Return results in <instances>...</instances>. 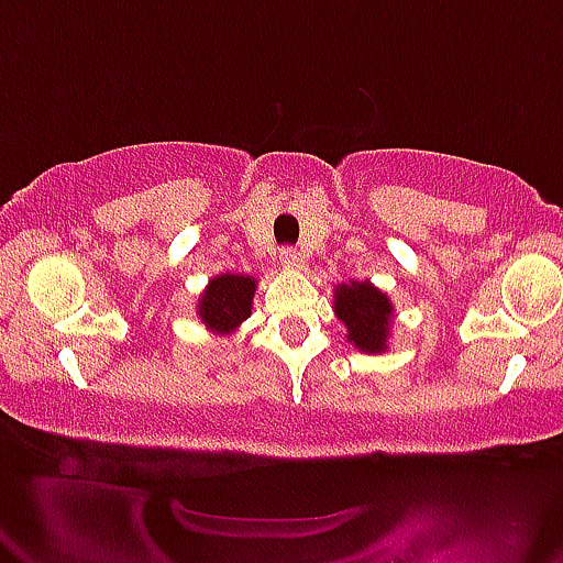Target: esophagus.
I'll return each mask as SVG.
<instances>
[{"label": "esophagus", "instance_id": "1", "mask_svg": "<svg viewBox=\"0 0 563 563\" xmlns=\"http://www.w3.org/2000/svg\"><path fill=\"white\" fill-rule=\"evenodd\" d=\"M279 261H282L284 268H299V266H302V256H299L297 249H282Z\"/></svg>", "mask_w": 563, "mask_h": 563}]
</instances>
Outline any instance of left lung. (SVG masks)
<instances>
[{
	"mask_svg": "<svg viewBox=\"0 0 563 563\" xmlns=\"http://www.w3.org/2000/svg\"><path fill=\"white\" fill-rule=\"evenodd\" d=\"M391 302L372 282L338 284L335 314L349 330V343L364 353L387 351L391 330Z\"/></svg>",
	"mask_w": 563,
	"mask_h": 563,
	"instance_id": "1",
	"label": "left lung"
}]
</instances>
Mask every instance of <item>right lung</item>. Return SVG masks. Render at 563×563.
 I'll list each match as a JSON object with an SVG mask.
<instances>
[{"instance_id":"add662e5","label":"right lung","mask_w":563,"mask_h":563,"mask_svg":"<svg viewBox=\"0 0 563 563\" xmlns=\"http://www.w3.org/2000/svg\"><path fill=\"white\" fill-rule=\"evenodd\" d=\"M256 279L245 274H220L210 279L207 289L199 295L197 314L212 333H235L243 320L251 318Z\"/></svg>"}]
</instances>
